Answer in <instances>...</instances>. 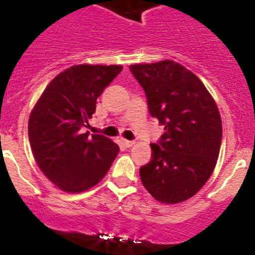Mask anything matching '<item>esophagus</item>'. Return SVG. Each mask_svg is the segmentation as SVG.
<instances>
[{"mask_svg":"<svg viewBox=\"0 0 255 255\" xmlns=\"http://www.w3.org/2000/svg\"><path fill=\"white\" fill-rule=\"evenodd\" d=\"M122 143H123V146H125V147H127V148H129V147L134 146V143H135V142H134V141H128V139H123V141H122Z\"/></svg>","mask_w":255,"mask_h":255,"instance_id":"obj_1","label":"esophagus"}]
</instances>
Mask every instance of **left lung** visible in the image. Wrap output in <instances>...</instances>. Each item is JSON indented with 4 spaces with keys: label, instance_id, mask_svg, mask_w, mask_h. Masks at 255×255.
<instances>
[{
    "label": "left lung",
    "instance_id": "obj_1",
    "mask_svg": "<svg viewBox=\"0 0 255 255\" xmlns=\"http://www.w3.org/2000/svg\"><path fill=\"white\" fill-rule=\"evenodd\" d=\"M144 89L152 117L165 126L152 160L139 168L147 191L178 204L206 184L220 152L223 126L215 101L192 71L172 60L129 66Z\"/></svg>",
    "mask_w": 255,
    "mask_h": 255
}]
</instances>
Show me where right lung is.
Here are the masks:
<instances>
[{"label":"right lung","mask_w":255,"mask_h":255,"mask_svg":"<svg viewBox=\"0 0 255 255\" xmlns=\"http://www.w3.org/2000/svg\"><path fill=\"white\" fill-rule=\"evenodd\" d=\"M121 65H73L49 83L28 118V139L40 170L61 191L92 189L120 152L101 134L84 133L97 98L122 71Z\"/></svg>","instance_id":"obj_1"}]
</instances>
